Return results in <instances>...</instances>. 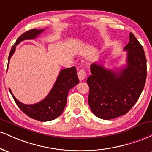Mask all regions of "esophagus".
I'll use <instances>...</instances> for the list:
<instances>
[{
	"mask_svg": "<svg viewBox=\"0 0 152 152\" xmlns=\"http://www.w3.org/2000/svg\"><path fill=\"white\" fill-rule=\"evenodd\" d=\"M78 78H79L80 81H82V80L84 79V78L86 77V71L83 70V69L80 70L78 73Z\"/></svg>",
	"mask_w": 152,
	"mask_h": 152,
	"instance_id": "1",
	"label": "esophagus"
}]
</instances>
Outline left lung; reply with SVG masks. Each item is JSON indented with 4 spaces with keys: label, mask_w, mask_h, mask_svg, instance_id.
<instances>
[{
    "label": "left lung",
    "mask_w": 152,
    "mask_h": 152,
    "mask_svg": "<svg viewBox=\"0 0 152 152\" xmlns=\"http://www.w3.org/2000/svg\"><path fill=\"white\" fill-rule=\"evenodd\" d=\"M124 50L127 51L126 64L119 70L106 69L96 63L91 65V75L87 78L88 105L93 114L102 119L126 114L137 102L145 85V53L132 33Z\"/></svg>",
    "instance_id": "8db88e82"
}]
</instances>
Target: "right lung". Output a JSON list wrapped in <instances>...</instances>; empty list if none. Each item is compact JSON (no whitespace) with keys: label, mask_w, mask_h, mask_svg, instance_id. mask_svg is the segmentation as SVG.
<instances>
[{"label":"right lung","mask_w":152,"mask_h":152,"mask_svg":"<svg viewBox=\"0 0 152 152\" xmlns=\"http://www.w3.org/2000/svg\"><path fill=\"white\" fill-rule=\"evenodd\" d=\"M44 31L45 29H31L19 36L10 50L8 56V68L10 59L15 51L17 45L24 40L35 39ZM78 82L79 80L76 68L71 67L63 69L59 73L56 81L46 98L34 104H23L17 100L10 88L9 91L17 105L27 116L40 121H48L61 115L66 106L69 90L77 85Z\"/></svg>","instance_id":"obj_1"}]
</instances>
